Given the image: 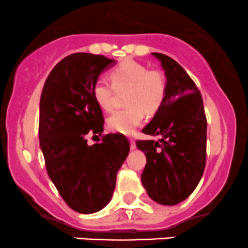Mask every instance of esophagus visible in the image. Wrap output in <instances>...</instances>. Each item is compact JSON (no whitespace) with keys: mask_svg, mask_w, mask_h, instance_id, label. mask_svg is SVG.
I'll return each instance as SVG.
<instances>
[{"mask_svg":"<svg viewBox=\"0 0 248 248\" xmlns=\"http://www.w3.org/2000/svg\"><path fill=\"white\" fill-rule=\"evenodd\" d=\"M129 141H131V149H132V150L136 149V141H134V139L129 138Z\"/></svg>","mask_w":248,"mask_h":248,"instance_id":"1","label":"esophagus"}]
</instances>
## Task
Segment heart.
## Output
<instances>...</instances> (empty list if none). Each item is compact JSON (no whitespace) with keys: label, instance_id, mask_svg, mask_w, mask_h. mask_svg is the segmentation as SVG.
Segmentation results:
<instances>
[{"label":"heart","instance_id":"obj_1","mask_svg":"<svg viewBox=\"0 0 248 248\" xmlns=\"http://www.w3.org/2000/svg\"><path fill=\"white\" fill-rule=\"evenodd\" d=\"M111 84L98 79L92 87V98L103 110H110L115 93L124 92L126 108L116 110L108 117L110 131L122 134L133 133L145 117L161 109L167 97V78L158 69H147L145 64L126 59L110 71Z\"/></svg>","mask_w":248,"mask_h":248}]
</instances>
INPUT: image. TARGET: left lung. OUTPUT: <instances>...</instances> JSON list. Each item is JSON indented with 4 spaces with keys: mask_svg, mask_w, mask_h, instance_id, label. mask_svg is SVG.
I'll use <instances>...</instances> for the list:
<instances>
[{
    "mask_svg": "<svg viewBox=\"0 0 248 248\" xmlns=\"http://www.w3.org/2000/svg\"><path fill=\"white\" fill-rule=\"evenodd\" d=\"M166 72L167 97L142 133L158 140H138L146 156L141 174L147 196L158 204L176 205L191 196L206 163V116L201 91L171 57L152 52Z\"/></svg>",
    "mask_w": 248,
    "mask_h": 248,
    "instance_id": "obj_1",
    "label": "left lung"
}]
</instances>
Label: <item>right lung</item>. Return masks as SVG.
Segmentation results:
<instances>
[{"mask_svg":"<svg viewBox=\"0 0 248 248\" xmlns=\"http://www.w3.org/2000/svg\"><path fill=\"white\" fill-rule=\"evenodd\" d=\"M114 64L103 55L76 52L52 68L42 91L39 145L46 171L66 204L80 214H93L108 204L129 152L121 133L103 136L91 146L86 140L87 133H103V114L92 87Z\"/></svg>","mask_w":248,"mask_h":248,"instance_id":"right-lung-1","label":"right lung"}]
</instances>
